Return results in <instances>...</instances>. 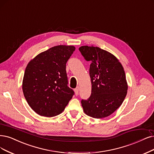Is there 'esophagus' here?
<instances>
[{
	"instance_id": "obj_1",
	"label": "esophagus",
	"mask_w": 154,
	"mask_h": 154,
	"mask_svg": "<svg viewBox=\"0 0 154 154\" xmlns=\"http://www.w3.org/2000/svg\"><path fill=\"white\" fill-rule=\"evenodd\" d=\"M79 87H77L75 89H74V91H75V95L77 96L78 94H79Z\"/></svg>"
}]
</instances>
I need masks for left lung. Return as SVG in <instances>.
I'll return each instance as SVG.
<instances>
[{"label":"left lung","mask_w":154,"mask_h":154,"mask_svg":"<svg viewBox=\"0 0 154 154\" xmlns=\"http://www.w3.org/2000/svg\"><path fill=\"white\" fill-rule=\"evenodd\" d=\"M79 50L91 62V94L81 101L84 112L96 119L109 116L122 105L127 94L124 68L114 56L100 48L84 45Z\"/></svg>","instance_id":"1"}]
</instances>
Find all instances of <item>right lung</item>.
Instances as JSON below:
<instances>
[{"label":"right lung","instance_id":"obj_1","mask_svg":"<svg viewBox=\"0 0 154 154\" xmlns=\"http://www.w3.org/2000/svg\"><path fill=\"white\" fill-rule=\"evenodd\" d=\"M75 49L72 45H57L28 64L22 89L27 103L37 114L47 117L60 114L74 95L68 86L66 63Z\"/></svg>","mask_w":154,"mask_h":154}]
</instances>
